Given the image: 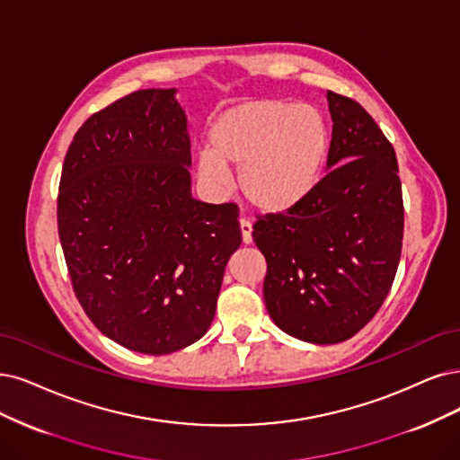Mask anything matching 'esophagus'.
Listing matches in <instances>:
<instances>
[{"mask_svg":"<svg viewBox=\"0 0 460 460\" xmlns=\"http://www.w3.org/2000/svg\"><path fill=\"white\" fill-rule=\"evenodd\" d=\"M241 231H243V243L250 244L252 243V221L246 217H241Z\"/></svg>","mask_w":460,"mask_h":460,"instance_id":"34e87169","label":"esophagus"}]
</instances>
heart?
Here are the masks:
<instances>
[{
    "label": "heart",
    "instance_id": "heart-1",
    "mask_svg": "<svg viewBox=\"0 0 460 460\" xmlns=\"http://www.w3.org/2000/svg\"><path fill=\"white\" fill-rule=\"evenodd\" d=\"M324 113L288 100L248 102L221 115L197 157L200 181L216 193L229 187L224 166L239 168L243 197L265 214H282L307 199L330 155Z\"/></svg>",
    "mask_w": 460,
    "mask_h": 460
}]
</instances>
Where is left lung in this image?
I'll return each mask as SVG.
<instances>
[{
    "instance_id": "obj_1",
    "label": "left lung",
    "mask_w": 460,
    "mask_h": 460,
    "mask_svg": "<svg viewBox=\"0 0 460 460\" xmlns=\"http://www.w3.org/2000/svg\"><path fill=\"white\" fill-rule=\"evenodd\" d=\"M330 172L296 208L258 216L263 297L275 324L314 345L341 343L376 316L393 288L403 239L398 161L358 102L328 91Z\"/></svg>"
}]
</instances>
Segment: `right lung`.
<instances>
[{"label":"right lung","instance_id":"add662e5","mask_svg":"<svg viewBox=\"0 0 460 460\" xmlns=\"http://www.w3.org/2000/svg\"><path fill=\"white\" fill-rule=\"evenodd\" d=\"M174 89L136 91L93 113L67 147L58 236L72 286L115 343L168 354L208 332L239 207L191 197V144Z\"/></svg>","mask_w":460,"mask_h":460}]
</instances>
